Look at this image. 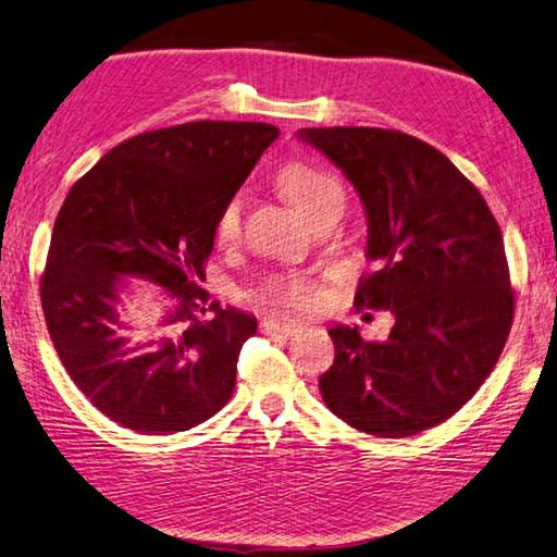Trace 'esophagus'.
Wrapping results in <instances>:
<instances>
[{
    "mask_svg": "<svg viewBox=\"0 0 557 557\" xmlns=\"http://www.w3.org/2000/svg\"><path fill=\"white\" fill-rule=\"evenodd\" d=\"M262 331L265 333H282V336H292V333L301 331V323L292 321V319H282V317H268L262 319Z\"/></svg>",
    "mask_w": 557,
    "mask_h": 557,
    "instance_id": "obj_1",
    "label": "esophagus"
}]
</instances>
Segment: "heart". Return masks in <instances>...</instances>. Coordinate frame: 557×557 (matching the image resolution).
<instances>
[{
  "label": "heart",
  "mask_w": 557,
  "mask_h": 557,
  "mask_svg": "<svg viewBox=\"0 0 557 557\" xmlns=\"http://www.w3.org/2000/svg\"><path fill=\"white\" fill-rule=\"evenodd\" d=\"M280 187L285 191V197L289 199V205L295 207L301 216H307L309 211L317 209L319 205L329 199H343V189L336 182V177H331L323 170L301 165V163H292L280 175ZM240 231V199L234 197L224 207L216 224V238L221 244H231L236 240ZM319 297V289L311 285L307 277L292 275V277H280L268 282V287L262 289V299L275 301V305L282 307H311Z\"/></svg>",
  "instance_id": "b5f03b06"
}]
</instances>
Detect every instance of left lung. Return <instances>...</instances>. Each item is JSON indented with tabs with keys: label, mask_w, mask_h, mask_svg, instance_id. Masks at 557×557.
Listing matches in <instances>:
<instances>
[{
	"label": "left lung",
	"mask_w": 557,
	"mask_h": 557,
	"mask_svg": "<svg viewBox=\"0 0 557 557\" xmlns=\"http://www.w3.org/2000/svg\"><path fill=\"white\" fill-rule=\"evenodd\" d=\"M356 187L368 219L356 307L387 309L384 341L329 329L321 397L352 429L404 438L453 417L497 366L513 319L499 224L450 160L401 131L299 128Z\"/></svg>",
	"instance_id": "1"
}]
</instances>
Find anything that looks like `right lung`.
I'll use <instances>...</instances> for the list:
<instances>
[{"mask_svg":"<svg viewBox=\"0 0 557 557\" xmlns=\"http://www.w3.org/2000/svg\"><path fill=\"white\" fill-rule=\"evenodd\" d=\"M277 126L191 121L124 140L77 180L53 226L40 301L67 375L95 407L144 436L189 431L224 407L252 313L207 301L197 282L216 224ZM144 278L166 307L144 335L123 297ZM144 321V317H138Z\"/></svg>","mask_w":557,"mask_h":557,"instance_id":"1","label":"right lung"}]
</instances>
